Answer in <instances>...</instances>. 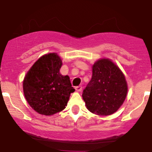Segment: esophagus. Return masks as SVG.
<instances>
[{"label":"esophagus","instance_id":"esophagus-1","mask_svg":"<svg viewBox=\"0 0 152 152\" xmlns=\"http://www.w3.org/2000/svg\"><path fill=\"white\" fill-rule=\"evenodd\" d=\"M75 90H76L77 91H78V92H80V91H82V86L79 85V86H77V87H75Z\"/></svg>","mask_w":152,"mask_h":152}]
</instances>
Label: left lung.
Masks as SVG:
<instances>
[{
    "label": "left lung",
    "instance_id": "8db88e82",
    "mask_svg": "<svg viewBox=\"0 0 152 152\" xmlns=\"http://www.w3.org/2000/svg\"><path fill=\"white\" fill-rule=\"evenodd\" d=\"M127 84L125 76L110 59H100L93 65L91 80L83 91L87 108L99 116L117 111L126 99Z\"/></svg>",
    "mask_w": 152,
    "mask_h": 152
}]
</instances>
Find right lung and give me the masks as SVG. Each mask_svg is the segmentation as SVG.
I'll use <instances>...</instances> for the list:
<instances>
[{
	"instance_id": "1",
	"label": "right lung",
	"mask_w": 152,
	"mask_h": 152,
	"mask_svg": "<svg viewBox=\"0 0 152 152\" xmlns=\"http://www.w3.org/2000/svg\"><path fill=\"white\" fill-rule=\"evenodd\" d=\"M61 64L56 53L45 55L34 63L24 77V96L39 113L51 116L61 112L67 106L70 94L75 91L68 75L60 74Z\"/></svg>"
}]
</instances>
